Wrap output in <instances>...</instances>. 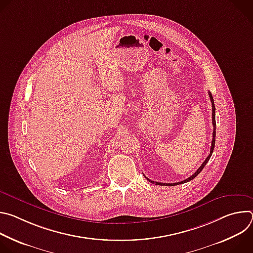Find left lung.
Here are the masks:
<instances>
[{
	"instance_id": "obj_1",
	"label": "left lung",
	"mask_w": 253,
	"mask_h": 253,
	"mask_svg": "<svg viewBox=\"0 0 253 253\" xmlns=\"http://www.w3.org/2000/svg\"><path fill=\"white\" fill-rule=\"evenodd\" d=\"M209 94V97H210V101H211V104H212V124H213V133H212V136H213V138H212V142H211V148H210V153H209V155H208V157L205 159V161L202 163V165L197 169V171L193 174V175H191L189 178H187V179H185V180H183V181H180V182H176V183H161V182H154V181H152V180H150L149 178H147L146 176V178H147V180L149 182H151V183H155L156 185H161V186H175V185H179V184H183V183H186V182H188V181H190V180H192V179H194L201 171H202V169L204 168V166L206 165V163L209 161V159H210V157H211V155H212V152H213V149H214V146H215V134H216V122H215V106H214V101H213V97H212V95H211V93L209 92L208 93Z\"/></svg>"
}]
</instances>
